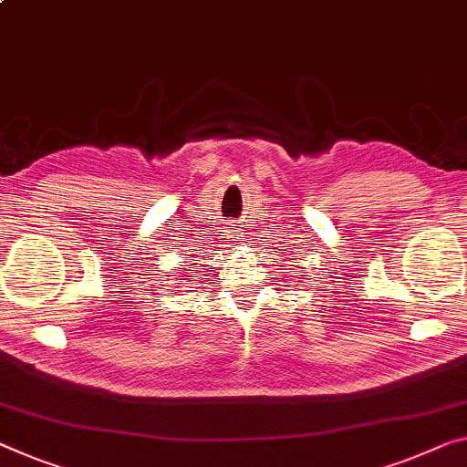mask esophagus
<instances>
[{
	"label": "esophagus",
	"mask_w": 467,
	"mask_h": 467,
	"mask_svg": "<svg viewBox=\"0 0 467 467\" xmlns=\"http://www.w3.org/2000/svg\"><path fill=\"white\" fill-rule=\"evenodd\" d=\"M234 232H238V227H235V225H229V234H234Z\"/></svg>",
	"instance_id": "obj_1"
}]
</instances>
